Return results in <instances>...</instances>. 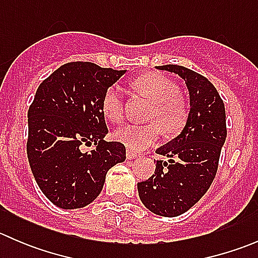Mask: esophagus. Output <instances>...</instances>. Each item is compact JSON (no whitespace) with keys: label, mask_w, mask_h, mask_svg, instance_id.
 I'll list each match as a JSON object with an SVG mask.
<instances>
[{"label":"esophagus","mask_w":258,"mask_h":258,"mask_svg":"<svg viewBox=\"0 0 258 258\" xmlns=\"http://www.w3.org/2000/svg\"><path fill=\"white\" fill-rule=\"evenodd\" d=\"M126 156H127V158H128V160H132V158H136V157H139V153H136V152H134V151H131L128 148V150H127V152H126Z\"/></svg>","instance_id":"esophagus-1"}]
</instances>
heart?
<instances>
[{"instance_id":"heart-1","label":"heart","mask_w":258,"mask_h":258,"mask_svg":"<svg viewBox=\"0 0 258 258\" xmlns=\"http://www.w3.org/2000/svg\"><path fill=\"white\" fill-rule=\"evenodd\" d=\"M135 90L153 102L147 118L148 123H130L114 132V139L131 151H141L153 145L161 136L175 135L187 122L188 107L179 93L178 86L168 77L160 74H147L132 83ZM101 110L107 121L121 123L124 117V102L121 91L108 87L101 101Z\"/></svg>"}]
</instances>
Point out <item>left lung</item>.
<instances>
[{
  "label": "left lung",
  "instance_id": "1",
  "mask_svg": "<svg viewBox=\"0 0 258 258\" xmlns=\"http://www.w3.org/2000/svg\"><path fill=\"white\" fill-rule=\"evenodd\" d=\"M157 69L184 80L191 108L181 134L156 151L168 160H158L155 175L139 182L137 188L151 212L176 217L199 202L215 178L227 136L226 112L222 98L206 77L177 64Z\"/></svg>",
  "mask_w": 258,
  "mask_h": 258
}]
</instances>
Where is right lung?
<instances>
[{
	"instance_id": "obj_1",
	"label": "right lung",
	"mask_w": 258,
	"mask_h": 258,
	"mask_svg": "<svg viewBox=\"0 0 258 258\" xmlns=\"http://www.w3.org/2000/svg\"><path fill=\"white\" fill-rule=\"evenodd\" d=\"M123 71L92 62H69L43 80L28 108L27 157L46 197L64 210L90 205L107 171L126 160L121 142H107L103 93ZM95 145L82 153L80 146Z\"/></svg>"
}]
</instances>
